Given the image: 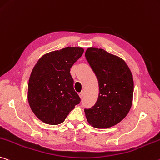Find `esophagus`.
Returning <instances> with one entry per match:
<instances>
[{"instance_id":"obj_1","label":"esophagus","mask_w":160,"mask_h":160,"mask_svg":"<svg viewBox=\"0 0 160 160\" xmlns=\"http://www.w3.org/2000/svg\"><path fill=\"white\" fill-rule=\"evenodd\" d=\"M79 95H80V98L81 99H82L83 98V96H84V92H83V91H82V92L79 93Z\"/></svg>"}]
</instances>
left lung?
I'll use <instances>...</instances> for the list:
<instances>
[{
    "instance_id": "obj_1",
    "label": "left lung",
    "mask_w": 160,
    "mask_h": 160,
    "mask_svg": "<svg viewBox=\"0 0 160 160\" xmlns=\"http://www.w3.org/2000/svg\"><path fill=\"white\" fill-rule=\"evenodd\" d=\"M85 58L99 84L98 100L91 108L85 109L86 118L94 128H110L122 120L130 110L132 75L125 60L101 48H88Z\"/></svg>"
}]
</instances>
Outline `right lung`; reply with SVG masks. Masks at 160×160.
I'll return each mask as SVG.
<instances>
[{"instance_id":"right-lung-1","label":"right lung","mask_w":160,"mask_h":160,"mask_svg":"<svg viewBox=\"0 0 160 160\" xmlns=\"http://www.w3.org/2000/svg\"><path fill=\"white\" fill-rule=\"evenodd\" d=\"M84 52L80 47H67L46 53L32 69L28 87V100L33 113L48 125H59L80 102L73 88L70 68Z\"/></svg>"}]
</instances>
